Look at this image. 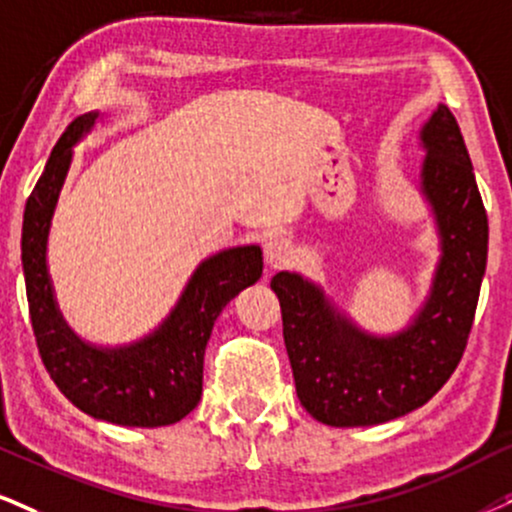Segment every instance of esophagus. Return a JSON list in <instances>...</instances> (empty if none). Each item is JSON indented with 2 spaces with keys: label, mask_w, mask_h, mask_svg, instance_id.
Here are the masks:
<instances>
[{
  "label": "esophagus",
  "mask_w": 512,
  "mask_h": 512,
  "mask_svg": "<svg viewBox=\"0 0 512 512\" xmlns=\"http://www.w3.org/2000/svg\"><path fill=\"white\" fill-rule=\"evenodd\" d=\"M263 251H266V266L270 270L287 268L289 263L294 261V246L285 237L268 239L266 246H263Z\"/></svg>",
  "instance_id": "obj_1"
}]
</instances>
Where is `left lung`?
Returning a JSON list of instances; mask_svg holds the SVG:
<instances>
[{
    "mask_svg": "<svg viewBox=\"0 0 512 512\" xmlns=\"http://www.w3.org/2000/svg\"><path fill=\"white\" fill-rule=\"evenodd\" d=\"M420 192L439 235L432 287L413 320L372 334L304 275L280 270L282 334L296 396L330 427L382 425L425 406L458 368L487 270L489 223L453 113L439 104L420 128Z\"/></svg>",
    "mask_w": 512,
    "mask_h": 512,
    "instance_id": "obj_1",
    "label": "left lung"
}]
</instances>
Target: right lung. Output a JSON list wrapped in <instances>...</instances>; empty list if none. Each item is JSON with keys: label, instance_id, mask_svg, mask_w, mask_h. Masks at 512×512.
I'll return each mask as SVG.
<instances>
[{"label": "right lung", "instance_id": "obj_1", "mask_svg": "<svg viewBox=\"0 0 512 512\" xmlns=\"http://www.w3.org/2000/svg\"><path fill=\"white\" fill-rule=\"evenodd\" d=\"M97 121L99 111H90L68 125L25 204L21 261L30 323L44 368L82 413L123 427L173 425L197 408L213 323L261 277L263 251L244 244L204 258L163 323L137 342L99 346L78 337L56 304L47 242L73 147Z\"/></svg>", "mask_w": 512, "mask_h": 512}]
</instances>
